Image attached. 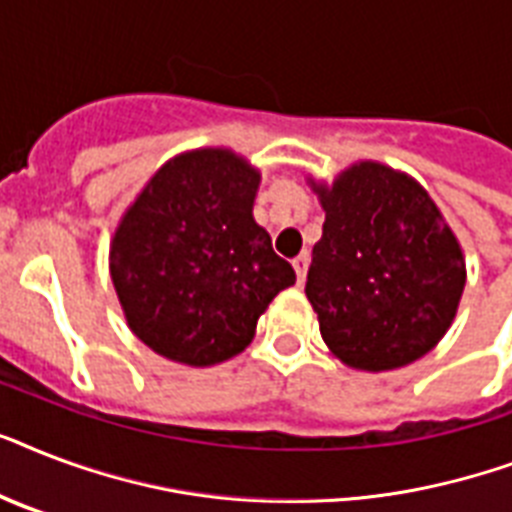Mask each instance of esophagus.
I'll return each mask as SVG.
<instances>
[{
  "mask_svg": "<svg viewBox=\"0 0 512 512\" xmlns=\"http://www.w3.org/2000/svg\"><path fill=\"white\" fill-rule=\"evenodd\" d=\"M292 265H295V273H297V284H303L305 276H308V265H311V255L308 252H300V255L292 260Z\"/></svg>",
  "mask_w": 512,
  "mask_h": 512,
  "instance_id": "1",
  "label": "esophagus"
}]
</instances>
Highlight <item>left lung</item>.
<instances>
[{
    "label": "left lung",
    "mask_w": 512,
    "mask_h": 512,
    "mask_svg": "<svg viewBox=\"0 0 512 512\" xmlns=\"http://www.w3.org/2000/svg\"><path fill=\"white\" fill-rule=\"evenodd\" d=\"M311 188L327 220L305 295L329 350L361 372H388L436 348L460 305L465 257L428 191L377 162Z\"/></svg>",
    "instance_id": "left-lung-1"
}]
</instances>
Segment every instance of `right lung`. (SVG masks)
Segmentation results:
<instances>
[{"mask_svg":"<svg viewBox=\"0 0 512 512\" xmlns=\"http://www.w3.org/2000/svg\"><path fill=\"white\" fill-rule=\"evenodd\" d=\"M260 172L228 148L164 164L124 212L111 281L127 324L159 356L188 366L228 361L295 271L255 223Z\"/></svg>","mask_w":512,"mask_h":512,"instance_id":"1","label":"right lung"}]
</instances>
